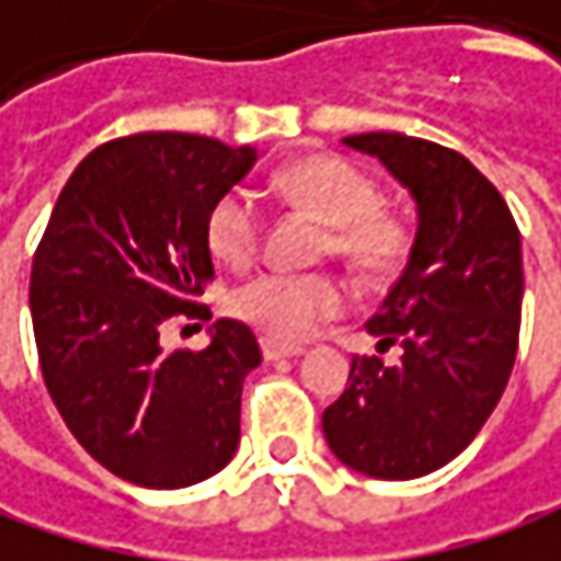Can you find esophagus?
I'll list each match as a JSON object with an SVG mask.
<instances>
[{
  "label": "esophagus",
  "mask_w": 561,
  "mask_h": 561,
  "mask_svg": "<svg viewBox=\"0 0 561 561\" xmlns=\"http://www.w3.org/2000/svg\"><path fill=\"white\" fill-rule=\"evenodd\" d=\"M262 358L265 362H278V358H296L302 355V345H283V342H272V339H262Z\"/></svg>",
  "instance_id": "1"
}]
</instances>
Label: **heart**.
Listing matches in <instances>:
<instances>
[{
	"label": "heart",
	"instance_id": "obj_1",
	"mask_svg": "<svg viewBox=\"0 0 561 561\" xmlns=\"http://www.w3.org/2000/svg\"><path fill=\"white\" fill-rule=\"evenodd\" d=\"M272 186L329 226L322 249L342 259L368 283L394 275L414 245L408 219L381 206L378 183L345 157H302L272 176ZM206 249L216 262L242 268L262 242V213L249 190H226L203 222ZM348 293L329 272H262L229 296V312L272 342H302L319 325L339 319Z\"/></svg>",
	"mask_w": 561,
	"mask_h": 561
}]
</instances>
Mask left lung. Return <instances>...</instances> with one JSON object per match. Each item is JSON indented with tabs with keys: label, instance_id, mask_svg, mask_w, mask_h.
<instances>
[{
	"label": "left lung",
	"instance_id": "obj_1",
	"mask_svg": "<svg viewBox=\"0 0 561 561\" xmlns=\"http://www.w3.org/2000/svg\"><path fill=\"white\" fill-rule=\"evenodd\" d=\"M378 157L417 199L401 278L365 325L378 352L355 355L345 394L325 408L332 454L378 480H414L470 447L500 404L523 312L519 226L503 193L457 150L375 130L345 137Z\"/></svg>",
	"mask_w": 561,
	"mask_h": 561
}]
</instances>
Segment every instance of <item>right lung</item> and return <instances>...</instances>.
<instances>
[{"label": "right lung", "instance_id": "right-lung-1", "mask_svg": "<svg viewBox=\"0 0 561 561\" xmlns=\"http://www.w3.org/2000/svg\"><path fill=\"white\" fill-rule=\"evenodd\" d=\"M252 147L134 134L68 176L32 259V329L45 388L75 440L114 477L176 490L239 447L242 378L262 362L249 325L219 319L203 352L167 355L173 319L209 322V206L245 176ZM199 329V325H196Z\"/></svg>", "mask_w": 561, "mask_h": 561}]
</instances>
